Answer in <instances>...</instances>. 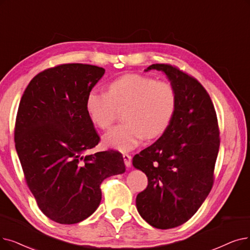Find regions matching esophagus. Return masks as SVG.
<instances>
[{
	"mask_svg": "<svg viewBox=\"0 0 250 250\" xmlns=\"http://www.w3.org/2000/svg\"><path fill=\"white\" fill-rule=\"evenodd\" d=\"M123 157H124V161H125V167H131V165H132V156L129 155V154H124L123 155Z\"/></svg>",
	"mask_w": 250,
	"mask_h": 250,
	"instance_id": "esophagus-1",
	"label": "esophagus"
}]
</instances>
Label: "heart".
Wrapping results in <instances>:
<instances>
[{"instance_id": "b5f03b06", "label": "heart", "mask_w": 250, "mask_h": 250, "mask_svg": "<svg viewBox=\"0 0 250 250\" xmlns=\"http://www.w3.org/2000/svg\"><path fill=\"white\" fill-rule=\"evenodd\" d=\"M177 95L173 86L141 74H125L108 84L107 93L89 91L85 109L91 123L101 129L109 127L118 110L125 124L104 135V144L119 151H129L144 138L155 139L168 127L176 110Z\"/></svg>"}]
</instances>
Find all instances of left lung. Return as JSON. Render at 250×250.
Listing matches in <instances>:
<instances>
[{
	"mask_svg": "<svg viewBox=\"0 0 250 250\" xmlns=\"http://www.w3.org/2000/svg\"><path fill=\"white\" fill-rule=\"evenodd\" d=\"M151 69L167 74L177 105L167 131L133 158L148 178L136 205L149 225L166 230L189 221L209 194L220 131L213 103L196 79L170 64H152L146 71Z\"/></svg>",
	"mask_w": 250,
	"mask_h": 250,
	"instance_id": "8db88e82",
	"label": "left lung"
}]
</instances>
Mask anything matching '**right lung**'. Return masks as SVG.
Returning a JSON list of instances; mask_svg holds the SVG:
<instances>
[{"label":"right lung","mask_w":250,"mask_h":250,"mask_svg":"<svg viewBox=\"0 0 250 250\" xmlns=\"http://www.w3.org/2000/svg\"><path fill=\"white\" fill-rule=\"evenodd\" d=\"M104 72L82 63L45 69L19 103L14 139L24 179L42 212L59 224L89 218L100 204L102 182L125 170L121 152L88 154L100 137L85 98Z\"/></svg>","instance_id":"obj_1"}]
</instances>
